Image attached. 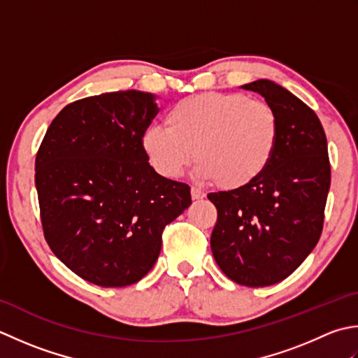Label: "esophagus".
<instances>
[{"label":"esophagus","instance_id":"34e87169","mask_svg":"<svg viewBox=\"0 0 358 358\" xmlns=\"http://www.w3.org/2000/svg\"><path fill=\"white\" fill-rule=\"evenodd\" d=\"M192 198L196 199V201H198V199H203V198H206V193H203L202 189H199V188L192 187Z\"/></svg>","mask_w":358,"mask_h":358}]
</instances>
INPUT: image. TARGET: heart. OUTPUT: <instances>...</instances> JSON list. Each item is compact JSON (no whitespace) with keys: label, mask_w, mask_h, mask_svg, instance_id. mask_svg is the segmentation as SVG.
Wrapping results in <instances>:
<instances>
[{"label":"heart","mask_w":358,"mask_h":358,"mask_svg":"<svg viewBox=\"0 0 358 358\" xmlns=\"http://www.w3.org/2000/svg\"><path fill=\"white\" fill-rule=\"evenodd\" d=\"M165 127H148L141 145L160 176L176 179L193 162L201 180L243 189L262 176L275 156L280 120L275 109L244 94L203 92L173 105Z\"/></svg>","instance_id":"obj_1"}]
</instances>
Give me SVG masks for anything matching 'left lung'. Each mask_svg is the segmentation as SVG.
Listing matches in <instances>:
<instances>
[{
	"label": "left lung",
	"mask_w": 358,
	"mask_h": 358,
	"mask_svg": "<svg viewBox=\"0 0 358 358\" xmlns=\"http://www.w3.org/2000/svg\"><path fill=\"white\" fill-rule=\"evenodd\" d=\"M241 87L275 109L280 138L271 165L253 184L208 194L217 210L210 245L231 281L264 287L286 280L317 245L331 165L322 122L308 105L271 80Z\"/></svg>",
	"instance_id": "1"
}]
</instances>
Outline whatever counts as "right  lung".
I'll use <instances>...</instances> for the list:
<instances>
[{
    "mask_svg": "<svg viewBox=\"0 0 358 358\" xmlns=\"http://www.w3.org/2000/svg\"><path fill=\"white\" fill-rule=\"evenodd\" d=\"M156 96L105 92L64 106L35 160L45 238L80 278L101 287L134 284L156 264L162 230L192 203L189 187L160 176L141 137Z\"/></svg>",
    "mask_w": 358,
    "mask_h": 358,
    "instance_id": "1",
    "label": "right lung"
}]
</instances>
